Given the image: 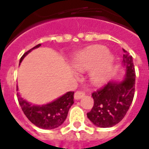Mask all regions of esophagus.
I'll list each match as a JSON object with an SVG mask.
<instances>
[{"label":"esophagus","mask_w":149,"mask_h":149,"mask_svg":"<svg viewBox=\"0 0 149 149\" xmlns=\"http://www.w3.org/2000/svg\"><path fill=\"white\" fill-rule=\"evenodd\" d=\"M84 96V93L81 90H77L74 93V98L76 100H79V99H81V97H83Z\"/></svg>","instance_id":"esophagus-1"}]
</instances>
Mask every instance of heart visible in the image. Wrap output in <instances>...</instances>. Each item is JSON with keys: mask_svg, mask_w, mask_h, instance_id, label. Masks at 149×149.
Here are the masks:
<instances>
[{"mask_svg": "<svg viewBox=\"0 0 149 149\" xmlns=\"http://www.w3.org/2000/svg\"><path fill=\"white\" fill-rule=\"evenodd\" d=\"M113 63V56L105 46L93 45L77 53L73 65L78 71H84L92 67L90 77L93 82L100 84L109 76Z\"/></svg>", "mask_w": 149, "mask_h": 149, "instance_id": "heart-1", "label": "heart"}]
</instances>
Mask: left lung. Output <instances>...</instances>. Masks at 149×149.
<instances>
[{
	"mask_svg": "<svg viewBox=\"0 0 149 149\" xmlns=\"http://www.w3.org/2000/svg\"><path fill=\"white\" fill-rule=\"evenodd\" d=\"M123 51V63L127 68L125 80L120 83L109 81L92 93L94 104L87 116L98 127L109 128L121 121L134 97L136 72L132 57L126 50Z\"/></svg>",
	"mask_w": 149,
	"mask_h": 149,
	"instance_id": "8db88e82",
	"label": "left lung"
}]
</instances>
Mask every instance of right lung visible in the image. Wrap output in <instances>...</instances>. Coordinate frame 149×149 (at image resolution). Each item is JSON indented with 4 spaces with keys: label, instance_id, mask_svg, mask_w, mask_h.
<instances>
[{
    "label": "right lung",
    "instance_id": "1",
    "mask_svg": "<svg viewBox=\"0 0 149 149\" xmlns=\"http://www.w3.org/2000/svg\"><path fill=\"white\" fill-rule=\"evenodd\" d=\"M40 45H41L39 44L24 52L20 60V63L29 52ZM73 94L74 92H68L54 101L41 106L31 104L26 100H23L18 93L17 99L24 115L33 125L44 129H53L61 125L65 120L68 110L74 103Z\"/></svg>",
    "mask_w": 149,
    "mask_h": 149
}]
</instances>
